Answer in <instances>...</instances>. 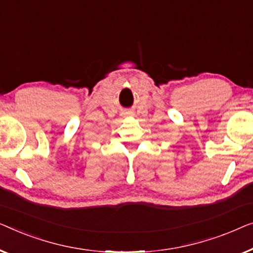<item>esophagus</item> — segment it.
Wrapping results in <instances>:
<instances>
[{
  "label": "esophagus",
  "instance_id": "34e87169",
  "mask_svg": "<svg viewBox=\"0 0 253 253\" xmlns=\"http://www.w3.org/2000/svg\"><path fill=\"white\" fill-rule=\"evenodd\" d=\"M126 115L127 116H131V115H133V113H131V112H126Z\"/></svg>",
  "mask_w": 253,
  "mask_h": 253
}]
</instances>
